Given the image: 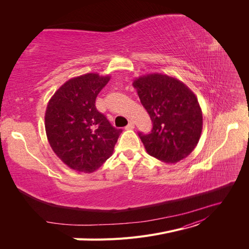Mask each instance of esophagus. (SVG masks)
Listing matches in <instances>:
<instances>
[{
    "label": "esophagus",
    "mask_w": 249,
    "mask_h": 249,
    "mask_svg": "<svg viewBox=\"0 0 249 249\" xmlns=\"http://www.w3.org/2000/svg\"><path fill=\"white\" fill-rule=\"evenodd\" d=\"M134 127H135V124L133 122H130L129 124L125 126V130H132V129H134Z\"/></svg>",
    "instance_id": "obj_1"
}]
</instances>
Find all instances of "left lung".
<instances>
[{
    "mask_svg": "<svg viewBox=\"0 0 249 249\" xmlns=\"http://www.w3.org/2000/svg\"><path fill=\"white\" fill-rule=\"evenodd\" d=\"M133 86L153 122L152 132L139 133L148 155L168 164L189 156L202 130V112L191 89L158 72L135 79Z\"/></svg>",
    "mask_w": 249,
    "mask_h": 249,
    "instance_id": "1",
    "label": "left lung"
}]
</instances>
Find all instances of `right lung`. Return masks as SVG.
Listing matches in <instances>:
<instances>
[{
  "label": "right lung",
  "instance_id": "1",
  "mask_svg": "<svg viewBox=\"0 0 249 249\" xmlns=\"http://www.w3.org/2000/svg\"><path fill=\"white\" fill-rule=\"evenodd\" d=\"M110 76L86 73L66 81L49 101L44 126L52 149L71 169L91 173L112 156L122 130L95 107Z\"/></svg>",
  "mask_w": 249,
  "mask_h": 249
}]
</instances>
